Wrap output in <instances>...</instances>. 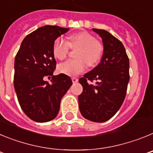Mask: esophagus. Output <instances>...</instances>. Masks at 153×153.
<instances>
[{
    "label": "esophagus",
    "mask_w": 153,
    "mask_h": 153,
    "mask_svg": "<svg viewBox=\"0 0 153 153\" xmlns=\"http://www.w3.org/2000/svg\"><path fill=\"white\" fill-rule=\"evenodd\" d=\"M72 81H73V83H77V82H78V79H77V78H76V77H73L72 78Z\"/></svg>",
    "instance_id": "obj_1"
}]
</instances>
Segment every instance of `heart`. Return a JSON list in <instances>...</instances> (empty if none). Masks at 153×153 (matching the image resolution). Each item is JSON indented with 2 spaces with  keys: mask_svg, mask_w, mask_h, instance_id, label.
<instances>
[{
  "mask_svg": "<svg viewBox=\"0 0 153 153\" xmlns=\"http://www.w3.org/2000/svg\"><path fill=\"white\" fill-rule=\"evenodd\" d=\"M70 47L79 48L76 53L78 60H68L58 65L60 74L68 76H76L86 70V63L89 66L97 64L102 57L103 46L99 40L86 32H80L71 35L67 41L58 37L53 42V53L55 58L63 60L67 56Z\"/></svg>",
  "mask_w": 153,
  "mask_h": 153,
  "instance_id": "heart-1",
  "label": "heart"
}]
</instances>
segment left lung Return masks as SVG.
Here are the masks:
<instances>
[{
  "mask_svg": "<svg viewBox=\"0 0 153 153\" xmlns=\"http://www.w3.org/2000/svg\"><path fill=\"white\" fill-rule=\"evenodd\" d=\"M103 44L100 63L79 79L83 92L78 97L79 111L86 120L107 121L114 116L126 94L129 60L122 42L105 30L93 29ZM96 80L95 85L89 81Z\"/></svg>",
  "mask_w": 153,
  "mask_h": 153,
  "instance_id": "left-lung-1",
  "label": "left lung"
}]
</instances>
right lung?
<instances>
[{
  "label": "right lung",
  "mask_w": 153,
  "mask_h": 153,
  "mask_svg": "<svg viewBox=\"0 0 153 153\" xmlns=\"http://www.w3.org/2000/svg\"><path fill=\"white\" fill-rule=\"evenodd\" d=\"M68 30L51 25L38 28L24 39L15 56L14 90L23 111L35 122L53 120L60 110L62 97L73 84L67 75H53V42ZM51 76L49 84L45 79Z\"/></svg>",
  "instance_id": "add662e5"
}]
</instances>
